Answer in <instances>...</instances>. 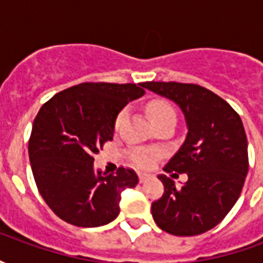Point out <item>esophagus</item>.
I'll return each instance as SVG.
<instances>
[{"mask_svg": "<svg viewBox=\"0 0 263 263\" xmlns=\"http://www.w3.org/2000/svg\"><path fill=\"white\" fill-rule=\"evenodd\" d=\"M138 176H139V182L145 183V182H148L149 179L152 177V175H149V173H139Z\"/></svg>", "mask_w": 263, "mask_h": 263, "instance_id": "obj_1", "label": "esophagus"}]
</instances>
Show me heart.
I'll return each mask as SVG.
<instances>
[{
    "mask_svg": "<svg viewBox=\"0 0 263 263\" xmlns=\"http://www.w3.org/2000/svg\"><path fill=\"white\" fill-rule=\"evenodd\" d=\"M148 114L151 121L154 122V125H159L162 122L166 121H176V112L172 107L171 104L163 100H154L148 104ZM125 118V111H121L117 120H115V128H118L121 125V122ZM155 156L156 154L152 151H145V149H134L129 152V158L137 166L141 167H148L154 163Z\"/></svg>",
    "mask_w": 263,
    "mask_h": 263,
    "instance_id": "obj_1",
    "label": "heart"
}]
</instances>
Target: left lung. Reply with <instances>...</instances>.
Wrapping results in <instances>:
<instances>
[{"mask_svg":"<svg viewBox=\"0 0 263 263\" xmlns=\"http://www.w3.org/2000/svg\"><path fill=\"white\" fill-rule=\"evenodd\" d=\"M142 87L175 101L187 124L184 142L163 171L187 173L189 180L176 187L159 175L165 193L152 203V217L172 235L203 234L224 220L243 187L249 163L242 121L226 100L197 84L146 81Z\"/></svg>","mask_w":263,"mask_h":263,"instance_id":"left-lung-1","label":"left lung"}]
</instances>
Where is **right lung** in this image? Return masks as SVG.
Masks as SVG:
<instances>
[{
    "mask_svg": "<svg viewBox=\"0 0 263 263\" xmlns=\"http://www.w3.org/2000/svg\"><path fill=\"white\" fill-rule=\"evenodd\" d=\"M139 84L81 83L43 104L28 145L37 190L59 218L76 227H100L120 214L121 193L135 187L132 169L94 171V155L112 141L117 115L142 97Z\"/></svg>",
    "mask_w": 263,
    "mask_h": 263,
    "instance_id": "add662e5",
    "label": "right lung"
}]
</instances>
